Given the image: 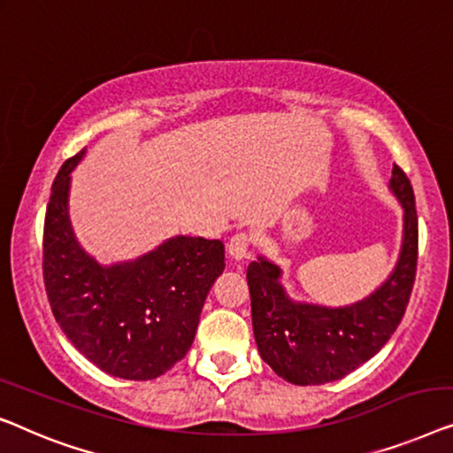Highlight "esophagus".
Instances as JSON below:
<instances>
[{
  "instance_id": "obj_1",
  "label": "esophagus",
  "mask_w": 453,
  "mask_h": 453,
  "mask_svg": "<svg viewBox=\"0 0 453 453\" xmlns=\"http://www.w3.org/2000/svg\"><path fill=\"white\" fill-rule=\"evenodd\" d=\"M252 242H254L252 234H248V232H238V234H234V235H232V240H229V244H227V252H229V257L235 258V260L246 258V257H248V252H250Z\"/></svg>"
}]
</instances>
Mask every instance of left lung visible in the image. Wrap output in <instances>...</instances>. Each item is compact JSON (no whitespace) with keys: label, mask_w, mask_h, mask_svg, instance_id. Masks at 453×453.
I'll return each instance as SVG.
<instances>
[{"label":"left lung","mask_w":453,"mask_h":453,"mask_svg":"<svg viewBox=\"0 0 453 453\" xmlns=\"http://www.w3.org/2000/svg\"><path fill=\"white\" fill-rule=\"evenodd\" d=\"M390 188L404 207V238L390 279L372 296L347 308L296 303L279 285L277 265H248L252 328L258 353L279 378L318 386L345 378L390 341L409 305L417 275L418 218L409 176L394 164Z\"/></svg>","instance_id":"8db88e82"}]
</instances>
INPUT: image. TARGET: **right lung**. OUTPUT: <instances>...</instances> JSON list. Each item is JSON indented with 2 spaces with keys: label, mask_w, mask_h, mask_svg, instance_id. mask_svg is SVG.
<instances>
[{
  "label": "right lung",
  "mask_w": 453,
  "mask_h": 453,
  "mask_svg": "<svg viewBox=\"0 0 453 453\" xmlns=\"http://www.w3.org/2000/svg\"><path fill=\"white\" fill-rule=\"evenodd\" d=\"M61 165L44 215L42 279L53 316L72 345L102 372L154 380L193 345L205 297L224 273L221 240L176 235L133 263L100 266L73 238L69 174Z\"/></svg>",
  "instance_id": "1"
}]
</instances>
